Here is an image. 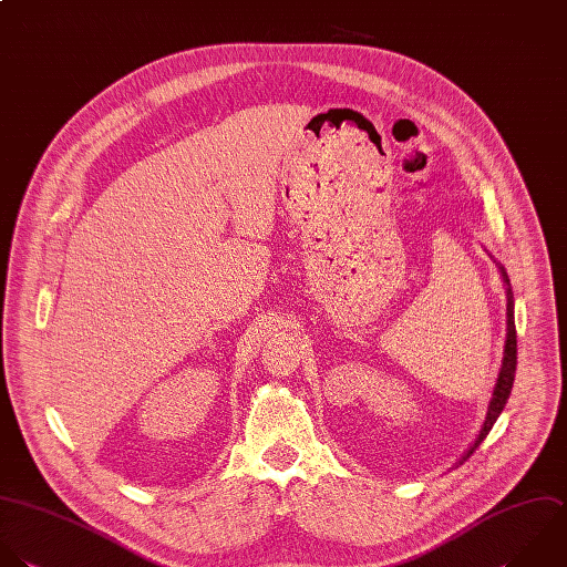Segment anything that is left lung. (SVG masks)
<instances>
[{
	"label": "left lung",
	"instance_id": "1",
	"mask_svg": "<svg viewBox=\"0 0 567 567\" xmlns=\"http://www.w3.org/2000/svg\"><path fill=\"white\" fill-rule=\"evenodd\" d=\"M502 269V276L508 285L506 289V296H508V333H506V349H504V362H502V371H499V378H497V384H495V391H493V400H491V406H488V413H486V422L475 440V444L471 446V451L462 457L460 466L480 449V444L486 440V435L491 433V429L495 426L497 417L502 415L508 398H511V391H513V382H515V371H517V329H515V298H513V289H511V280H508V274L504 267Z\"/></svg>",
	"mask_w": 567,
	"mask_h": 567
}]
</instances>
